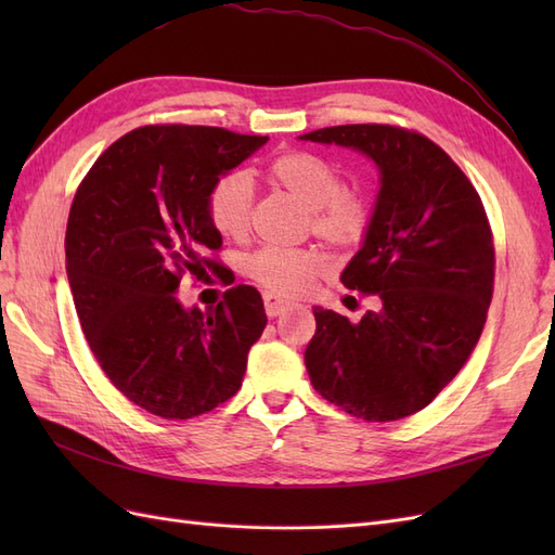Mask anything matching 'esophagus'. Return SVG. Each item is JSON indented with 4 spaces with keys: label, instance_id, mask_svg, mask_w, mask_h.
Here are the masks:
<instances>
[{
    "label": "esophagus",
    "instance_id": "1",
    "mask_svg": "<svg viewBox=\"0 0 555 555\" xmlns=\"http://www.w3.org/2000/svg\"><path fill=\"white\" fill-rule=\"evenodd\" d=\"M263 306H266V314L268 317H278V314H282L284 310H287L289 304H284V300L278 294L266 292L263 294Z\"/></svg>",
    "mask_w": 555,
    "mask_h": 555
}]
</instances>
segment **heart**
Listing matches in <instances>:
<instances>
[{
  "instance_id": "heart-1",
  "label": "heart",
  "mask_w": 555,
  "mask_h": 555,
  "mask_svg": "<svg viewBox=\"0 0 555 555\" xmlns=\"http://www.w3.org/2000/svg\"><path fill=\"white\" fill-rule=\"evenodd\" d=\"M271 178L300 204L310 208L312 231L333 245H357L371 227L367 201L345 190V178L335 166L310 153H287L271 164ZM255 182L247 171H231L215 182L208 212L215 229L227 238H241L249 229ZM326 271V259L317 249H259L247 261V273L268 292L298 296Z\"/></svg>"
}]
</instances>
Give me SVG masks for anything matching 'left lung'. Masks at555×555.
Here are the masks:
<instances>
[{"label":"left lung","instance_id":"obj_1","mask_svg":"<svg viewBox=\"0 0 555 555\" xmlns=\"http://www.w3.org/2000/svg\"><path fill=\"white\" fill-rule=\"evenodd\" d=\"M357 150L379 171L361 247L340 282L375 298L361 322L314 308V389L365 422L424 410L461 373L486 324L495 251L481 198L440 145L389 125L298 137Z\"/></svg>","mask_w":555,"mask_h":555}]
</instances>
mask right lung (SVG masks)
Wrapping results in <instances>:
<instances>
[{
	"label": "right lung",
	"mask_w": 555,
	"mask_h": 555,
	"mask_svg": "<svg viewBox=\"0 0 555 555\" xmlns=\"http://www.w3.org/2000/svg\"><path fill=\"white\" fill-rule=\"evenodd\" d=\"M220 127L157 125L117 139L94 162L66 224V278L96 363L131 402L192 418L236 396L266 328L247 284L217 308H184V273H217L222 236L208 212L215 182L266 145Z\"/></svg>",
	"instance_id": "1"
}]
</instances>
